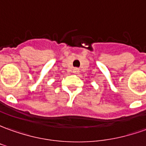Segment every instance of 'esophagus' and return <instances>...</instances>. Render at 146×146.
<instances>
[{"instance_id":"esophagus-1","label":"esophagus","mask_w":146,"mask_h":146,"mask_svg":"<svg viewBox=\"0 0 146 146\" xmlns=\"http://www.w3.org/2000/svg\"><path fill=\"white\" fill-rule=\"evenodd\" d=\"M72 72H73L75 75H77V74H79V70L78 69V68H74V69H73V71H72Z\"/></svg>"}]
</instances>
